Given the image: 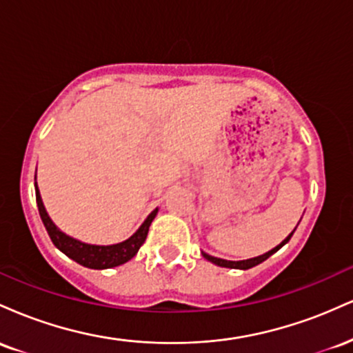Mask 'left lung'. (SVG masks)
<instances>
[{
    "instance_id": "1",
    "label": "left lung",
    "mask_w": 353,
    "mask_h": 353,
    "mask_svg": "<svg viewBox=\"0 0 353 353\" xmlns=\"http://www.w3.org/2000/svg\"><path fill=\"white\" fill-rule=\"evenodd\" d=\"M294 232H295V229L292 230V232L289 234V236H287L285 239H283V241L281 242V244H279L277 247H274L272 250H269V252H265V254L259 255V257L247 259V261H225V259L212 257V255H209V254H205V252H202V255H204V259H208L209 262H212V264H216V265H219V267H229V269H241V270H247V269H252V267H255V265H259V264H261V262L267 261V259H269L270 255L277 252V250L281 249V247H283V245L287 244V242L290 241V237H292V234H294Z\"/></svg>"
}]
</instances>
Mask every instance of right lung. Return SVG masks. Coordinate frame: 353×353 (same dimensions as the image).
Masks as SVG:
<instances>
[{"mask_svg": "<svg viewBox=\"0 0 353 353\" xmlns=\"http://www.w3.org/2000/svg\"><path fill=\"white\" fill-rule=\"evenodd\" d=\"M36 189V204H38L39 216H41V221L46 228L48 234H50L52 244H54L63 254H66L68 257L72 259L78 264L88 267V269H112V267H117L121 264H125L128 261H131L132 257L137 254L139 247L144 244L145 237H148L149 225L156 217L157 209H154L151 214H149L148 219L143 222L139 229L132 234L128 241L119 242V244L112 245H94V244H86V242H81L78 239H72L70 236L59 230L54 225V222L51 221V217L48 216L46 209H44V204L41 201V196H39L38 184L34 182Z\"/></svg>", "mask_w": 353, "mask_h": 353, "instance_id": "right-lung-1", "label": "right lung"}]
</instances>
